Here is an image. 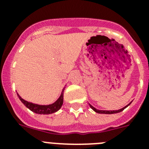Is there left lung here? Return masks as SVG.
<instances>
[{
    "label": "left lung",
    "instance_id": "obj_1",
    "mask_svg": "<svg viewBox=\"0 0 149 149\" xmlns=\"http://www.w3.org/2000/svg\"><path fill=\"white\" fill-rule=\"evenodd\" d=\"M131 104V103H130ZM89 106H90V107L92 109H93V110H94L95 112H96V113H104V114H113V113H119V112H122V110H124V109L125 108V107H127V106L125 107H123V108L120 109V110H98V109H96L95 107H94L93 106H92V105L90 104H89ZM128 104V105H129Z\"/></svg>",
    "mask_w": 149,
    "mask_h": 149
}]
</instances>
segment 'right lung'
Here are the masks:
<instances>
[{"label":"right lung","mask_w":149,"mask_h":149,"mask_svg":"<svg viewBox=\"0 0 149 149\" xmlns=\"http://www.w3.org/2000/svg\"><path fill=\"white\" fill-rule=\"evenodd\" d=\"M64 89H65V88H63L61 95H60L58 99L56 100L54 103L48 105H41L37 104L32 103V102H30V101H25L24 99H23L18 93H17V95H18V98L21 100V101L27 107L29 110H30L31 111L35 113L48 115V114L54 113L55 112L58 111L61 108L62 105L63 104V93H64L63 92H64Z\"/></svg>","instance_id":"right-lung-1"}]
</instances>
